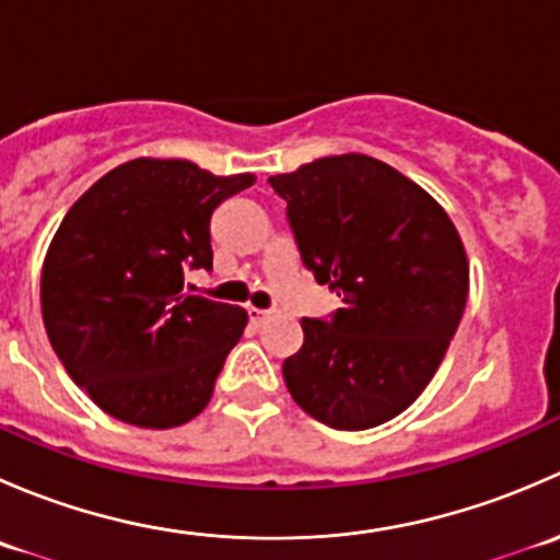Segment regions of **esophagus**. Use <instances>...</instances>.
<instances>
[{"label": "esophagus", "mask_w": 560, "mask_h": 560, "mask_svg": "<svg viewBox=\"0 0 560 560\" xmlns=\"http://www.w3.org/2000/svg\"><path fill=\"white\" fill-rule=\"evenodd\" d=\"M276 312H265V308H248V319H252V322H257V325H259V322H265V319H270V316H273Z\"/></svg>", "instance_id": "34e87169"}]
</instances>
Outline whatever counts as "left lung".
<instances>
[{"mask_svg":"<svg viewBox=\"0 0 560 560\" xmlns=\"http://www.w3.org/2000/svg\"><path fill=\"white\" fill-rule=\"evenodd\" d=\"M303 265L343 306L301 319L284 360L295 404L338 431L409 409L447 354L468 298V257L453 219L387 162L338 154L270 175Z\"/></svg>","mask_w":560,"mask_h":560,"instance_id":"8db88e82","label":"left lung"}]
</instances>
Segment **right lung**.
<instances>
[{
    "label": "right lung",
    "mask_w": 560,
    "mask_h": 560,
    "mask_svg": "<svg viewBox=\"0 0 560 560\" xmlns=\"http://www.w3.org/2000/svg\"><path fill=\"white\" fill-rule=\"evenodd\" d=\"M254 180L140 156L105 173L61 219L39 273L43 325L105 415L165 431L208 406L248 316L184 292V270H211L213 208Z\"/></svg>",
    "instance_id": "1"
}]
</instances>
